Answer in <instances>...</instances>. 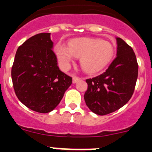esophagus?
I'll use <instances>...</instances> for the list:
<instances>
[{"mask_svg": "<svg viewBox=\"0 0 152 152\" xmlns=\"http://www.w3.org/2000/svg\"><path fill=\"white\" fill-rule=\"evenodd\" d=\"M79 80H80V78L78 77H76V76H73V77H72V81H73L74 84L77 83Z\"/></svg>", "mask_w": 152, "mask_h": 152, "instance_id": "esophagus-1", "label": "esophagus"}]
</instances>
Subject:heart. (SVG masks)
Masks as SVG:
<instances>
[{"label":"heart","mask_w":152,"mask_h":152,"mask_svg":"<svg viewBox=\"0 0 152 152\" xmlns=\"http://www.w3.org/2000/svg\"><path fill=\"white\" fill-rule=\"evenodd\" d=\"M55 52L60 66L66 71L71 66L74 58H80V64L84 72L94 74L105 68L113 59L114 48L107 40L82 37L69 42L68 47L58 43Z\"/></svg>","instance_id":"b5f03b06"}]
</instances>
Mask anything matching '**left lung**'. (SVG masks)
<instances>
[{
    "mask_svg": "<svg viewBox=\"0 0 152 152\" xmlns=\"http://www.w3.org/2000/svg\"><path fill=\"white\" fill-rule=\"evenodd\" d=\"M116 39V58L102 75L86 80L85 103L100 116L115 112L130 100L138 77L139 66L133 49L121 38Z\"/></svg>",
    "mask_w": 152,
    "mask_h": 152,
    "instance_id": "8db88e82",
    "label": "left lung"
}]
</instances>
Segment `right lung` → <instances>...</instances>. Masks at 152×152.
<instances>
[{"label":"right lung","mask_w":152,"mask_h":152,"mask_svg":"<svg viewBox=\"0 0 152 152\" xmlns=\"http://www.w3.org/2000/svg\"><path fill=\"white\" fill-rule=\"evenodd\" d=\"M51 33H39L17 49L11 70L20 101L36 112L47 113L58 105L72 78L59 70L52 51Z\"/></svg>","instance_id":"obj_1"}]
</instances>
